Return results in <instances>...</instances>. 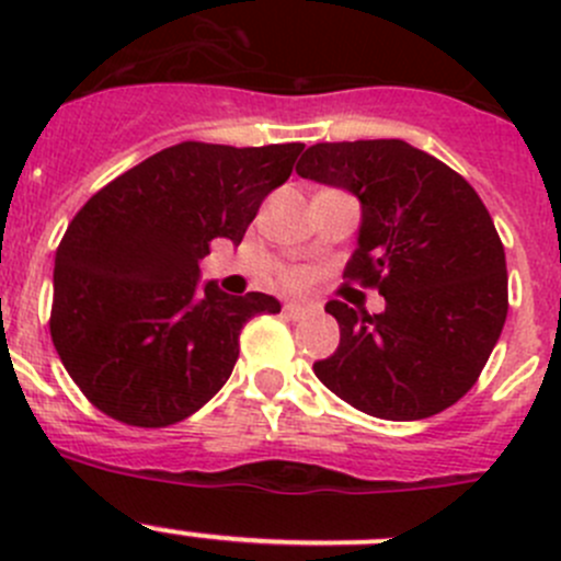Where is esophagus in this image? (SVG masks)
<instances>
[{
    "label": "esophagus",
    "mask_w": 561,
    "mask_h": 561,
    "mask_svg": "<svg viewBox=\"0 0 561 561\" xmlns=\"http://www.w3.org/2000/svg\"><path fill=\"white\" fill-rule=\"evenodd\" d=\"M309 312H312V309H309L307 304H296V301L285 304V314L293 317V320H301V317L309 314Z\"/></svg>",
    "instance_id": "esophagus-1"
}]
</instances>
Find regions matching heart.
Listing matches in <instances>:
<instances>
[{
    "label": "heart",
    "instance_id": "heart-1",
    "mask_svg": "<svg viewBox=\"0 0 561 561\" xmlns=\"http://www.w3.org/2000/svg\"><path fill=\"white\" fill-rule=\"evenodd\" d=\"M301 274H296V271H290V274H285V285L287 287H298V285H301Z\"/></svg>",
    "mask_w": 561,
    "mask_h": 561
}]
</instances>
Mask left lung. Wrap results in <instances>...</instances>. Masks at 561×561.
Masks as SVG:
<instances>
[{"label": "left lung", "mask_w": 561, "mask_h": 561, "mask_svg": "<svg viewBox=\"0 0 561 561\" xmlns=\"http://www.w3.org/2000/svg\"><path fill=\"white\" fill-rule=\"evenodd\" d=\"M301 179L360 201L344 279L377 287L386 312L328 301L339 347L317 360L328 390L382 421H421L478 382L507 317L505 247L463 175L404 140L314 144Z\"/></svg>", "instance_id": "8db88e82"}]
</instances>
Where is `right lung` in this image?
<instances>
[{
	"instance_id": "1",
	"label": "right lung",
	"mask_w": 561,
	"mask_h": 561,
	"mask_svg": "<svg viewBox=\"0 0 561 561\" xmlns=\"http://www.w3.org/2000/svg\"><path fill=\"white\" fill-rule=\"evenodd\" d=\"M304 144H184L129 168L72 217L56 249L50 339L113 421L162 428L201 410L239 360L241 328L276 314L265 293L201 285L214 239L241 244Z\"/></svg>"
}]
</instances>
